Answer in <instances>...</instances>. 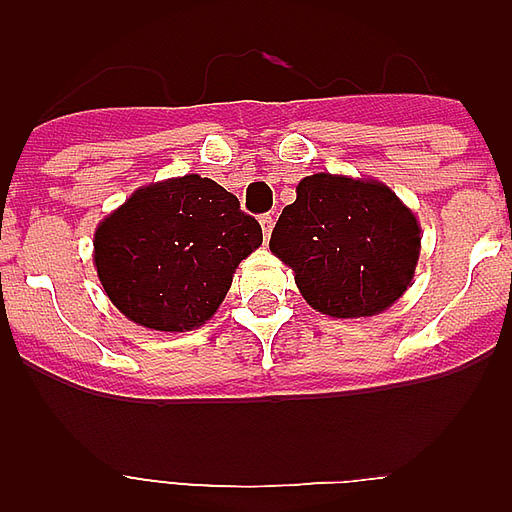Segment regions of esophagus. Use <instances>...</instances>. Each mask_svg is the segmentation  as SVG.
Returning <instances> with one entry per match:
<instances>
[{"instance_id":"1","label":"esophagus","mask_w":512,"mask_h":512,"mask_svg":"<svg viewBox=\"0 0 512 512\" xmlns=\"http://www.w3.org/2000/svg\"><path fill=\"white\" fill-rule=\"evenodd\" d=\"M271 228H274V215H271V212H266V215H261V230H264L266 238L271 235Z\"/></svg>"}]
</instances>
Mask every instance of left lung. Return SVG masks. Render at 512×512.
<instances>
[{
    "mask_svg": "<svg viewBox=\"0 0 512 512\" xmlns=\"http://www.w3.org/2000/svg\"><path fill=\"white\" fill-rule=\"evenodd\" d=\"M269 248L295 271L302 297L330 318L387 310L413 279L420 228L379 182L312 174L271 230Z\"/></svg>",
    "mask_w": 512,
    "mask_h": 512,
    "instance_id": "left-lung-1",
    "label": "left lung"
}]
</instances>
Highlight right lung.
<instances>
[{"label":"right lung","mask_w":512,"mask_h":512,"mask_svg":"<svg viewBox=\"0 0 512 512\" xmlns=\"http://www.w3.org/2000/svg\"><path fill=\"white\" fill-rule=\"evenodd\" d=\"M256 217L235 194L197 174L151 184L112 212L94 235L104 292L153 330H192L228 295L235 266L259 248Z\"/></svg>","instance_id":"add662e5"}]
</instances>
